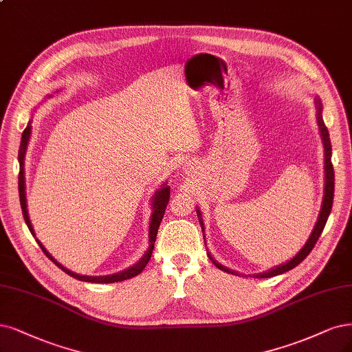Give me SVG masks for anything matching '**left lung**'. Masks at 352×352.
<instances>
[{
	"label": "left lung",
	"instance_id": "8db88e82",
	"mask_svg": "<svg viewBox=\"0 0 352 352\" xmlns=\"http://www.w3.org/2000/svg\"><path fill=\"white\" fill-rule=\"evenodd\" d=\"M314 102H316V116H318V124H319V128H320V135H322V140H323V145H324V172H326V185H324V198H323V204H322V210H320V214H319V218H318V223L316 226H314L313 232L307 240V243L302 246V249L296 254V256L288 261L287 263L281 265V266H276V268L268 271V272H262V274H258V275H253V278H271V276H275V275H280V274H284L289 270L296 268V266L306 259L307 254L311 252V249L314 248V245H316V241L319 240L323 228H324V224L326 221H328V217L331 214V208H332V204H333V190H335V173H333V166H332V145H331V138H329V132H328V128H326L324 122H323V118H322V103L319 99H314ZM198 215L199 211H197ZM201 226H202V221H201ZM210 259L215 263V266L218 270H221L224 272H228V274H233V275H239L236 271H232L226 268V266L220 265L218 262H215L211 254L208 253Z\"/></svg>",
	"mask_w": 352,
	"mask_h": 352
}]
</instances>
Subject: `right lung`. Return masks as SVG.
<instances>
[{"instance_id":"obj_1","label":"right lung","mask_w":352,"mask_h":352,"mask_svg":"<svg viewBox=\"0 0 352 352\" xmlns=\"http://www.w3.org/2000/svg\"><path fill=\"white\" fill-rule=\"evenodd\" d=\"M30 124L26 126V129L23 131V135H21V142H20V150H19V163H20V172H19V195H20V205H21V211H23V217H24V221H26L30 233L34 236V232H33V227L30 224V220H29V214H28V205H26V192H24V154H26V147H28V142H29V137H30ZM168 197H170V189H168L167 186L163 188L162 190H159L155 193V198H154V202H153V215H151V221H150V248L147 250V253L144 254V256L140 259L138 263H135L134 266H131V268L122 271V272H118V274H113V275H106V276H84V275H78V274H74L71 272L69 270L64 268L63 265L58 263L50 253H47V250L42 246V243L39 240L38 245L41 246V249L43 250V253L46 254L47 258H50L56 266H59L60 270H63L65 274L71 275L72 278H77L78 281H86V283H98V284H111V283H120V281H125V280H129V278L132 276H137L138 274L142 272V270L147 266L150 258H151V253H153V249H154V243H155V237H157V232H159V227H160V223L163 220V215H164V211H166V207H167V202H168Z\"/></svg>"}]
</instances>
